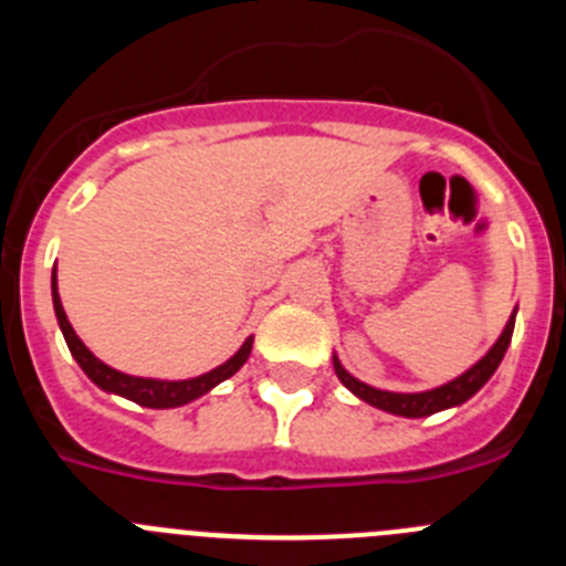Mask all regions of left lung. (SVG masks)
<instances>
[{
    "mask_svg": "<svg viewBox=\"0 0 566 566\" xmlns=\"http://www.w3.org/2000/svg\"><path fill=\"white\" fill-rule=\"evenodd\" d=\"M516 312L518 308H513V314H510L504 332L499 334L496 343L490 345V352L484 354L476 365H470L468 371L459 374L457 379L439 385V388H431V391L399 394V391H382V388H374V385H365V382H359L357 377H352V374L345 371L337 354H334V371H337L339 382H343L345 388L354 394V397H359L363 402L374 405V408H379V411L394 413V417H408V419L431 417V413L448 411V408H457V405L468 402V399L473 397V394H476L479 388H482V385L493 377V374H496L499 363H502L504 352H507L510 337H513Z\"/></svg>",
    "mask_w": 566,
    "mask_h": 566,
    "instance_id": "1",
    "label": "left lung"
}]
</instances>
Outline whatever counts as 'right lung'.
Segmentation results:
<instances>
[{"label": "right lung", "mask_w": 566, "mask_h": 566, "mask_svg": "<svg viewBox=\"0 0 566 566\" xmlns=\"http://www.w3.org/2000/svg\"><path fill=\"white\" fill-rule=\"evenodd\" d=\"M50 289H53V308H56V319H59V328H62L64 334V343H67L73 359L82 365V371L87 374L90 382H96L102 391L118 394V397L129 399V402L144 405V408H181V405L192 402V399L212 391L214 385H221L223 379H229L232 374H238L240 368H243V363L249 359V354H252L254 337H247V343L240 345L238 352H234L227 363L192 379H153V377H133V374L115 371V368H109L107 363H102L96 354L90 352L87 345L78 339V334L73 332V326H70V319L62 306V297H59L56 269H53V277H50Z\"/></svg>", "instance_id": "add662e5"}]
</instances>
